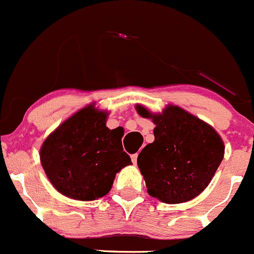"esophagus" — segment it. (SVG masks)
Returning a JSON list of instances; mask_svg holds the SVG:
<instances>
[{"label":"esophagus","instance_id":"34e87169","mask_svg":"<svg viewBox=\"0 0 254 254\" xmlns=\"http://www.w3.org/2000/svg\"><path fill=\"white\" fill-rule=\"evenodd\" d=\"M132 162H133V164H135V163H137V158H138V153H135V154H133L132 157Z\"/></svg>","mask_w":254,"mask_h":254}]
</instances>
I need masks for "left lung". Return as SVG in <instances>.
<instances>
[{
	"instance_id": "left-lung-1",
	"label": "left lung",
	"mask_w": 254,
	"mask_h": 254,
	"mask_svg": "<svg viewBox=\"0 0 254 254\" xmlns=\"http://www.w3.org/2000/svg\"><path fill=\"white\" fill-rule=\"evenodd\" d=\"M142 117L154 122V142L137 159L147 191L167 204L189 201L210 184L222 162L225 145L210 125L178 106L152 114L137 105Z\"/></svg>"
}]
</instances>
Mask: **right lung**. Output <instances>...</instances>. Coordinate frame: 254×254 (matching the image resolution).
<instances>
[{
	"label": "right lung",
	"mask_w": 254,
	"mask_h": 254,
	"mask_svg": "<svg viewBox=\"0 0 254 254\" xmlns=\"http://www.w3.org/2000/svg\"><path fill=\"white\" fill-rule=\"evenodd\" d=\"M107 114L92 105L50 133L41 148L42 167L65 196L90 201L111 190L116 173L130 164L122 147L121 128L106 127Z\"/></svg>",
	"instance_id": "right-lung-1"
}]
</instances>
